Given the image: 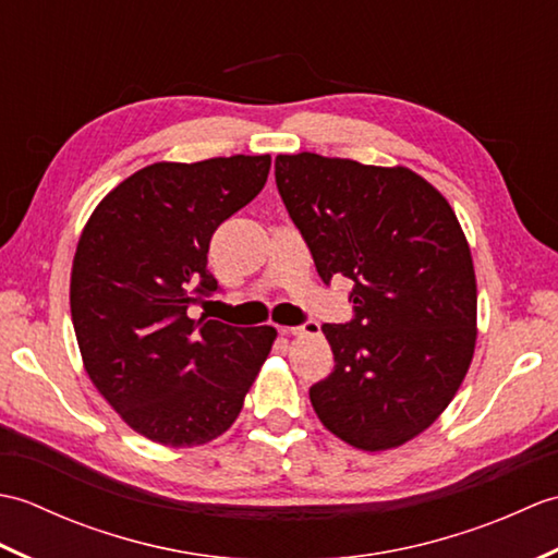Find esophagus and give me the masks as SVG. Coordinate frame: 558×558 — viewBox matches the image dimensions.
Wrapping results in <instances>:
<instances>
[{
	"label": "esophagus",
	"instance_id": "34e87169",
	"mask_svg": "<svg viewBox=\"0 0 558 558\" xmlns=\"http://www.w3.org/2000/svg\"><path fill=\"white\" fill-rule=\"evenodd\" d=\"M318 330H322V326H318L316 322H304L300 326L280 328V333L282 336H318Z\"/></svg>",
	"mask_w": 558,
	"mask_h": 558
}]
</instances>
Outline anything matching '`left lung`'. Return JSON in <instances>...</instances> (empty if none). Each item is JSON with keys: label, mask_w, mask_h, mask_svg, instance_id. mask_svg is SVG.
I'll return each instance as SVG.
<instances>
[{"label": "left lung", "mask_w": 558, "mask_h": 558, "mask_svg": "<svg viewBox=\"0 0 558 558\" xmlns=\"http://www.w3.org/2000/svg\"><path fill=\"white\" fill-rule=\"evenodd\" d=\"M276 184L322 280L352 286L350 322L322 326L336 366L310 388L318 420L362 450L410 441L475 352V268L453 208L408 168L316 153L278 156Z\"/></svg>", "instance_id": "1"}]
</instances>
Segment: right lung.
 <instances>
[{
    "label": "right lung",
    "instance_id": "right-lung-1",
    "mask_svg": "<svg viewBox=\"0 0 558 558\" xmlns=\"http://www.w3.org/2000/svg\"><path fill=\"white\" fill-rule=\"evenodd\" d=\"M270 156L156 162L100 201L71 270V322L83 364L134 432L198 446L236 420L276 328L189 318L220 292L208 270L218 225L244 208Z\"/></svg>",
    "mask_w": 558,
    "mask_h": 558
}]
</instances>
